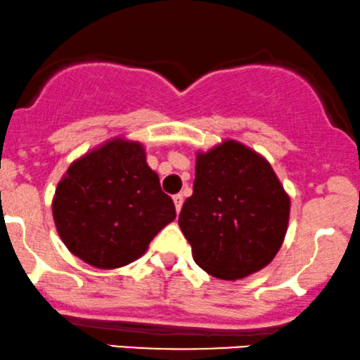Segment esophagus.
Wrapping results in <instances>:
<instances>
[{"label": "esophagus", "instance_id": "34e87169", "mask_svg": "<svg viewBox=\"0 0 360 360\" xmlns=\"http://www.w3.org/2000/svg\"><path fill=\"white\" fill-rule=\"evenodd\" d=\"M173 203H175L176 214H179V212L181 210V205H184V195H181V193L173 195Z\"/></svg>", "mask_w": 360, "mask_h": 360}]
</instances>
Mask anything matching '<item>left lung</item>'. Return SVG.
I'll return each mask as SVG.
<instances>
[{"label": "left lung", "mask_w": 360, "mask_h": 360, "mask_svg": "<svg viewBox=\"0 0 360 360\" xmlns=\"http://www.w3.org/2000/svg\"><path fill=\"white\" fill-rule=\"evenodd\" d=\"M290 200L270 163L227 140L197 155L193 193L179 225L195 264L224 281L259 272L281 248Z\"/></svg>", "instance_id": "8db88e82"}]
</instances>
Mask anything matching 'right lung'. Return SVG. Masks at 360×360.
<instances>
[{
  "instance_id": "right-lung-1",
  "label": "right lung",
  "mask_w": 360,
  "mask_h": 360,
  "mask_svg": "<svg viewBox=\"0 0 360 360\" xmlns=\"http://www.w3.org/2000/svg\"><path fill=\"white\" fill-rule=\"evenodd\" d=\"M175 217L173 200L146 165L143 146L120 139L73 162L53 198L61 240L96 269L136 260Z\"/></svg>"
}]
</instances>
